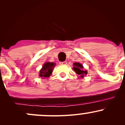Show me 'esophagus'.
Returning <instances> with one entry per match:
<instances>
[{
    "mask_svg": "<svg viewBox=\"0 0 125 125\" xmlns=\"http://www.w3.org/2000/svg\"><path fill=\"white\" fill-rule=\"evenodd\" d=\"M60 64H67V62L66 61H64V62H59Z\"/></svg>",
    "mask_w": 125,
    "mask_h": 125,
    "instance_id": "esophagus-1",
    "label": "esophagus"
}]
</instances>
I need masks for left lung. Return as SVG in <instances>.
<instances>
[{
  "label": "left lung",
  "mask_w": 125,
  "mask_h": 125,
  "mask_svg": "<svg viewBox=\"0 0 125 125\" xmlns=\"http://www.w3.org/2000/svg\"><path fill=\"white\" fill-rule=\"evenodd\" d=\"M73 66L74 67H73V70L81 77H83L84 74H87V71L83 69V66L81 63L79 62H75L73 63Z\"/></svg>",
  "instance_id": "1"
}]
</instances>
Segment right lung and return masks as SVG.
<instances>
[{
  "label": "right lung",
  "mask_w": 125,
  "mask_h": 125,
  "mask_svg": "<svg viewBox=\"0 0 125 125\" xmlns=\"http://www.w3.org/2000/svg\"><path fill=\"white\" fill-rule=\"evenodd\" d=\"M55 66L53 62H46L43 65L42 68L39 72V76L42 77H49L53 72V69Z\"/></svg>",
  "instance_id": "add662e5"
}]
</instances>
